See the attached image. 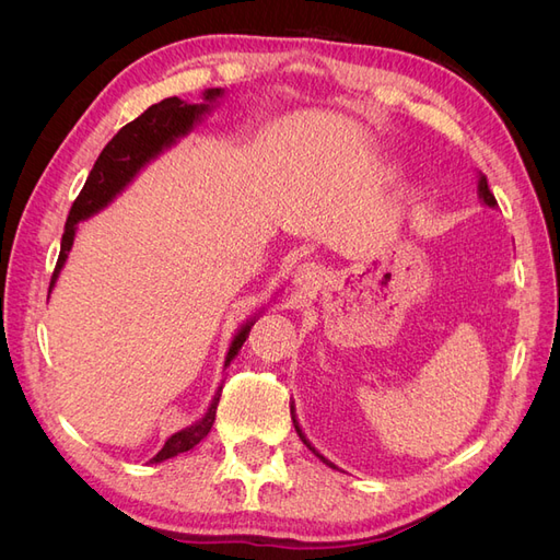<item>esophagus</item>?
Returning <instances> with one entry per match:
<instances>
[{
    "mask_svg": "<svg viewBox=\"0 0 560 560\" xmlns=\"http://www.w3.org/2000/svg\"><path fill=\"white\" fill-rule=\"evenodd\" d=\"M317 280H319V270L315 264H303L294 273V282L299 287H313V284H317Z\"/></svg>",
    "mask_w": 560,
    "mask_h": 560,
    "instance_id": "esophagus-1",
    "label": "esophagus"
}]
</instances>
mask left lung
Masks as SVG:
<instances>
[{
	"instance_id": "1",
	"label": "left lung",
	"mask_w": 560,
	"mask_h": 560,
	"mask_svg": "<svg viewBox=\"0 0 560 560\" xmlns=\"http://www.w3.org/2000/svg\"><path fill=\"white\" fill-rule=\"evenodd\" d=\"M479 196L483 198V202H486V206H490V208H495V206H498V200H495L493 191H490V189H488V179H486L483 175H481V179H479ZM294 428H296V432H299V436H301V442H303V444H306V446H308V448H311V451H313V453H315V455L319 457V460H322V463H327V465H331L329 460H325V457H322V455H319V453H317V451H315V448H313V446L308 444V439H306V436H303V432H301V428H299V422H296V418H294ZM331 467H334V465H331Z\"/></svg>"
}]
</instances>
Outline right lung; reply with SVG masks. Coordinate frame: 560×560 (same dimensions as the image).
Returning a JSON list of instances; mask_svg holds the SVG:
<instances>
[{
    "mask_svg": "<svg viewBox=\"0 0 560 560\" xmlns=\"http://www.w3.org/2000/svg\"><path fill=\"white\" fill-rule=\"evenodd\" d=\"M219 95H222V89L206 91V103H214ZM208 107L210 105H186L179 97H165L159 105H151L144 114H140L135 121L126 124L114 135L112 142L103 149V154L97 156L86 184H83L81 194L74 200L70 217H67L58 264H56L54 276H50V287L56 284V278L67 259V252L72 249L74 231H77V224L81 222V219H86V217L95 214L97 210H103L107 202L118 191H121L135 175H138V171L147 161L161 154L165 147H171L177 138H182L184 132H189L191 126L198 121V116L206 114ZM252 325L254 322H247V325L238 331V336L233 338V343L226 354V364L235 358V354H238V350L247 341ZM219 397H222V387L217 389V395L210 404L206 418L198 420L194 428L182 430L167 439L165 446L154 455V463H163V460H167V457L179 455L184 451H191L196 444H200L202 439L208 436V432L212 430V422H214Z\"/></svg>",
    "mask_w": 560,
    "mask_h": 560,
    "instance_id": "add662e5",
    "label": "right lung"
}]
</instances>
